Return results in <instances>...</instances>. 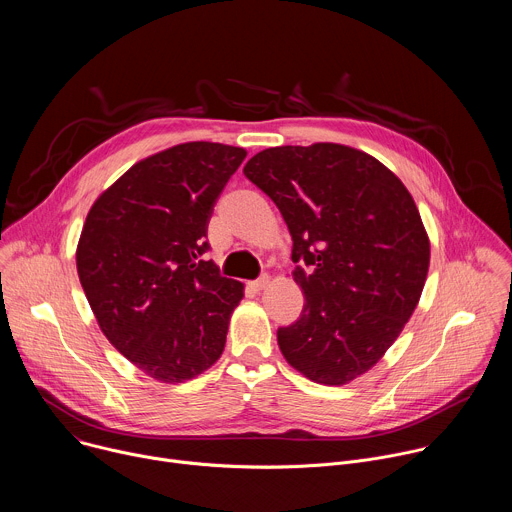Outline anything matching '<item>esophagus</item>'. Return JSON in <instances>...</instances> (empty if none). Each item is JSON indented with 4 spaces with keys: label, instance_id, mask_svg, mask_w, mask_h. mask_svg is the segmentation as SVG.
<instances>
[{
    "label": "esophagus",
    "instance_id": "obj_1",
    "mask_svg": "<svg viewBox=\"0 0 512 512\" xmlns=\"http://www.w3.org/2000/svg\"><path fill=\"white\" fill-rule=\"evenodd\" d=\"M269 281H271V277H269L267 273H263L259 279H255V281L251 283V287H253V289H257V291H261V289H265V287L269 285Z\"/></svg>",
    "mask_w": 512,
    "mask_h": 512
}]
</instances>
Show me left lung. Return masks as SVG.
Instances as JSON below:
<instances>
[{
	"mask_svg": "<svg viewBox=\"0 0 512 512\" xmlns=\"http://www.w3.org/2000/svg\"><path fill=\"white\" fill-rule=\"evenodd\" d=\"M243 174L279 208L294 239L298 322L277 330L285 360L340 387L371 371L415 312L429 237L405 184L377 158L342 143L281 145Z\"/></svg>",
	"mask_w": 512,
	"mask_h": 512,
	"instance_id": "left-lung-1",
	"label": "left lung"
}]
</instances>
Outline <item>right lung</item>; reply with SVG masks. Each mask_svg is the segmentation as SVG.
<instances>
[{
	"instance_id": "obj_1",
	"label": "right lung",
	"mask_w": 512,
	"mask_h": 512,
	"mask_svg": "<svg viewBox=\"0 0 512 512\" xmlns=\"http://www.w3.org/2000/svg\"><path fill=\"white\" fill-rule=\"evenodd\" d=\"M247 152L188 141L133 164L91 206L77 271L107 340L160 383L190 381L221 358L245 285L218 275L206 229Z\"/></svg>"
}]
</instances>
